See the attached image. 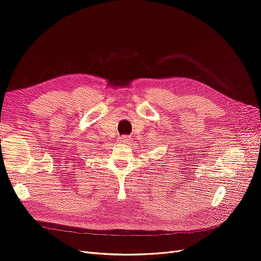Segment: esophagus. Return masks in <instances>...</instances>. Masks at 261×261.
Returning <instances> with one entry per match:
<instances>
[{
    "instance_id": "obj_1",
    "label": "esophagus",
    "mask_w": 261,
    "mask_h": 261,
    "mask_svg": "<svg viewBox=\"0 0 261 261\" xmlns=\"http://www.w3.org/2000/svg\"><path fill=\"white\" fill-rule=\"evenodd\" d=\"M119 141L121 143H129L130 142V138L127 137V135H122V137L119 138Z\"/></svg>"
}]
</instances>
